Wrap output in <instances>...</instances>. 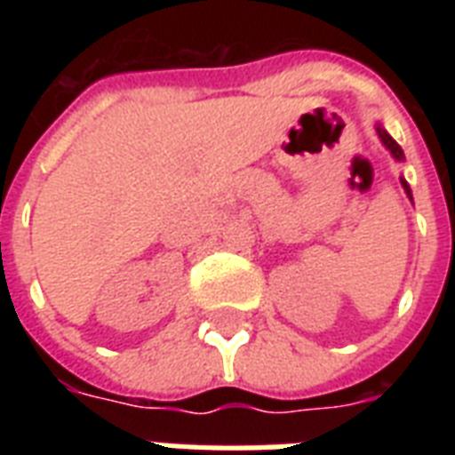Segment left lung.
I'll return each mask as SVG.
<instances>
[{"label": "left lung", "instance_id": "8db88e82", "mask_svg": "<svg viewBox=\"0 0 455 455\" xmlns=\"http://www.w3.org/2000/svg\"><path fill=\"white\" fill-rule=\"evenodd\" d=\"M375 130H378V137H380V141H382V144L387 146V151L392 153V156H395L396 160H403V151H402V146L396 144L395 139L389 137L387 132L382 130L380 124H378V127H375ZM402 186H403V191H406V196H409V198L413 200V196H411V188H409V184H406V179H402Z\"/></svg>", "mask_w": 455, "mask_h": 455}]
</instances>
